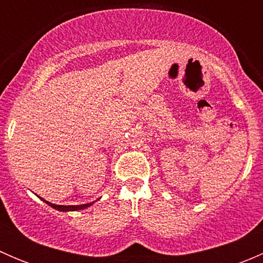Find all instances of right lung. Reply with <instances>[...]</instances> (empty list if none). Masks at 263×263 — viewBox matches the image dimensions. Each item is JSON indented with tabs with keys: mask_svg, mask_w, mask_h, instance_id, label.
<instances>
[{
	"mask_svg": "<svg viewBox=\"0 0 263 263\" xmlns=\"http://www.w3.org/2000/svg\"><path fill=\"white\" fill-rule=\"evenodd\" d=\"M43 200V198H42ZM44 201V200H43ZM46 203H48L50 208L55 209L58 211H78V210H84V209L89 208L92 203H85V205H76V206H63V205H54V203H50L48 201H44Z\"/></svg>",
	"mask_w": 263,
	"mask_h": 263,
	"instance_id": "obj_1",
	"label": "right lung"
}]
</instances>
